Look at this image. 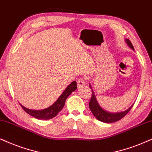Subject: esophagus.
<instances>
[{"instance_id": "1", "label": "esophagus", "mask_w": 152, "mask_h": 152, "mask_svg": "<svg viewBox=\"0 0 152 152\" xmlns=\"http://www.w3.org/2000/svg\"><path fill=\"white\" fill-rule=\"evenodd\" d=\"M77 85L78 88H81L83 87L86 85V79L85 77H82L79 78L77 81Z\"/></svg>"}]
</instances>
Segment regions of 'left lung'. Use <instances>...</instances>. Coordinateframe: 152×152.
Listing matches in <instances>:
<instances>
[{"label": "left lung", "mask_w": 152, "mask_h": 152, "mask_svg": "<svg viewBox=\"0 0 152 152\" xmlns=\"http://www.w3.org/2000/svg\"><path fill=\"white\" fill-rule=\"evenodd\" d=\"M126 43L129 46L130 48L134 50V47L132 45L131 42L130 41L129 39H126ZM90 88L92 89L91 86L89 85ZM134 104L131 105L129 108L126 109V111H122V112H118V113H110L107 112L105 110H104L103 109H102V107L99 106L98 102H97V99H96L95 93L92 89V97L90 99V101L89 102V107L90 111H92L93 114L95 116V118L97 120L100 121L104 123H114L118 121L121 120V119L124 118L126 114L129 112V111L131 109V108L133 107Z\"/></svg>", "instance_id": "obj_1"}]
</instances>
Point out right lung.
Listing matches in <instances>:
<instances>
[{
	"label": "right lung",
	"instance_id": "1",
	"mask_svg": "<svg viewBox=\"0 0 152 152\" xmlns=\"http://www.w3.org/2000/svg\"><path fill=\"white\" fill-rule=\"evenodd\" d=\"M77 88L76 86V81H73L72 83H70L66 89L64 90L62 95L59 96V97L57 99L56 102L52 104L50 107L48 108L41 109V110H33V109H29L26 108L24 106H22L20 104V106L22 108L26 111L27 114L31 115L34 118L40 119V120H48L54 118L58 114V113L63 109L64 106L65 101L67 97L72 93L73 92L75 91Z\"/></svg>",
	"mask_w": 152,
	"mask_h": 152
}]
</instances>
